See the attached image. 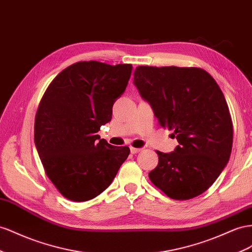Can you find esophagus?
I'll use <instances>...</instances> for the list:
<instances>
[{"label":"esophagus","instance_id":"obj_1","mask_svg":"<svg viewBox=\"0 0 252 252\" xmlns=\"http://www.w3.org/2000/svg\"><path fill=\"white\" fill-rule=\"evenodd\" d=\"M142 151V148H137V147H133V146H130V152L131 154H138Z\"/></svg>","mask_w":252,"mask_h":252}]
</instances>
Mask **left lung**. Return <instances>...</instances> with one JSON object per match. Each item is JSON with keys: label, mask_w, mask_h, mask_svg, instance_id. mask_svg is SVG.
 Returning <instances> with one entry per match:
<instances>
[{"label": "left lung", "mask_w": 252, "mask_h": 252, "mask_svg": "<svg viewBox=\"0 0 252 252\" xmlns=\"http://www.w3.org/2000/svg\"><path fill=\"white\" fill-rule=\"evenodd\" d=\"M134 85L152 105L160 126L174 131L179 145L157 151L149 179L169 198L188 200L206 192L229 161L233 125L220 86L200 67L140 65Z\"/></svg>", "instance_id": "8db88e82"}]
</instances>
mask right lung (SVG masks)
Wrapping results in <instances>:
<instances>
[{
  "label": "right lung",
  "instance_id": "right-lung-1",
  "mask_svg": "<svg viewBox=\"0 0 252 252\" xmlns=\"http://www.w3.org/2000/svg\"><path fill=\"white\" fill-rule=\"evenodd\" d=\"M131 64L79 61L53 79L40 100L33 134L46 176L72 201L93 199L111 185L128 146H113L97 131L112 118Z\"/></svg>",
  "mask_w": 252,
  "mask_h": 252
}]
</instances>
